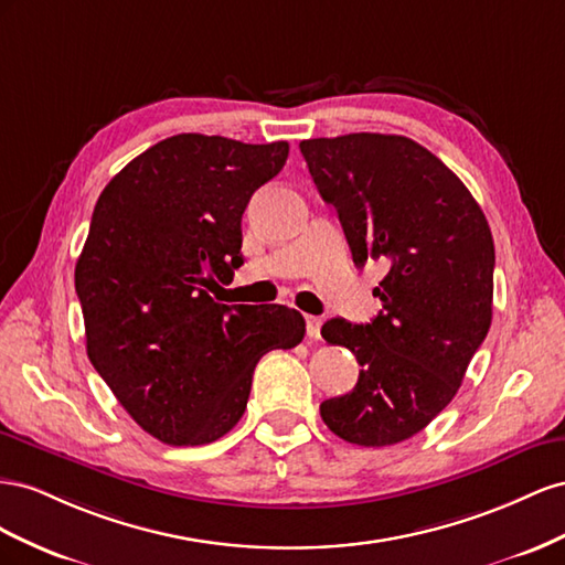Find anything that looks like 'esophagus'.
<instances>
[{"instance_id":"34e87169","label":"esophagus","mask_w":565,"mask_h":565,"mask_svg":"<svg viewBox=\"0 0 565 565\" xmlns=\"http://www.w3.org/2000/svg\"><path fill=\"white\" fill-rule=\"evenodd\" d=\"M305 329H308V335L312 341H319L321 338V319L315 315H305Z\"/></svg>"}]
</instances>
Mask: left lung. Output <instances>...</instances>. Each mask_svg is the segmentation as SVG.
I'll return each mask as SVG.
<instances>
[{"label": "left lung", "mask_w": 565, "mask_h": 565, "mask_svg": "<svg viewBox=\"0 0 565 565\" xmlns=\"http://www.w3.org/2000/svg\"><path fill=\"white\" fill-rule=\"evenodd\" d=\"M300 153L343 224L352 260H376L383 310L369 324L329 319L360 379L319 405L338 438L385 447L424 430L457 395L492 321L494 244L480 205L422 143L358 132L305 139Z\"/></svg>", "instance_id": "1"}]
</instances>
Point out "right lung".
<instances>
[{
    "instance_id": "1",
    "label": "right lung",
    "mask_w": 565,
    "mask_h": 565,
    "mask_svg": "<svg viewBox=\"0 0 565 565\" xmlns=\"http://www.w3.org/2000/svg\"><path fill=\"white\" fill-rule=\"evenodd\" d=\"M286 158V141L174 135L127 163L94 205L75 265L87 358L160 443L222 438L246 412L263 354L302 341L291 308L222 302L244 265L241 215Z\"/></svg>"
}]
</instances>
